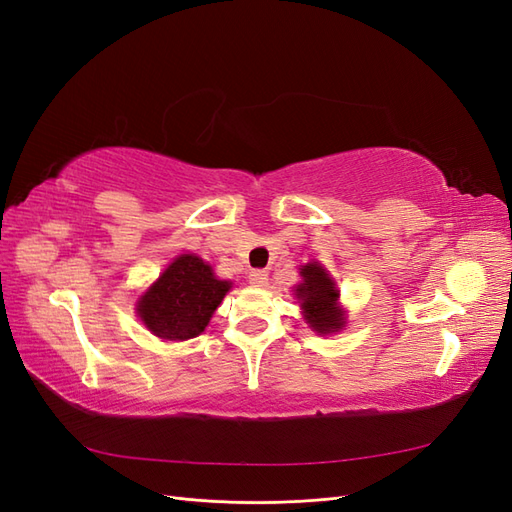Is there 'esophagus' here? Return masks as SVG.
I'll use <instances>...</instances> for the list:
<instances>
[{
  "label": "esophagus",
  "mask_w": 512,
  "mask_h": 512,
  "mask_svg": "<svg viewBox=\"0 0 512 512\" xmlns=\"http://www.w3.org/2000/svg\"><path fill=\"white\" fill-rule=\"evenodd\" d=\"M247 280H250L252 286H267L269 273L265 269H254V271H250V275H247Z\"/></svg>",
  "instance_id": "1"
}]
</instances>
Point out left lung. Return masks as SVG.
Returning a JSON list of instances; mask_svg holds the SVG:
<instances>
[{"label":"left lung","mask_w":512,"mask_h":512,"mask_svg":"<svg viewBox=\"0 0 512 512\" xmlns=\"http://www.w3.org/2000/svg\"><path fill=\"white\" fill-rule=\"evenodd\" d=\"M303 282L297 286V299L301 301L305 320L318 333H333L346 324L342 307H337L339 290L335 282L316 262L301 269Z\"/></svg>","instance_id":"left-lung-1"}]
</instances>
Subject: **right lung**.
<instances>
[{
    "label": "right lung",
    "mask_w": 512,
    "mask_h": 512,
    "mask_svg": "<svg viewBox=\"0 0 512 512\" xmlns=\"http://www.w3.org/2000/svg\"><path fill=\"white\" fill-rule=\"evenodd\" d=\"M228 290L203 260L183 254L138 301V316L153 335L183 342L205 331Z\"/></svg>",
    "instance_id": "obj_1"
}]
</instances>
